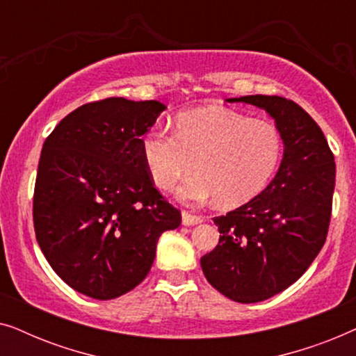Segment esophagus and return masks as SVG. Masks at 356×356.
Returning <instances> with one entry per match:
<instances>
[{"label": "esophagus", "mask_w": 356, "mask_h": 356, "mask_svg": "<svg viewBox=\"0 0 356 356\" xmlns=\"http://www.w3.org/2000/svg\"><path fill=\"white\" fill-rule=\"evenodd\" d=\"M202 222V217L201 216H193V213L189 212H183L181 213V223L186 227H191V225H197V223Z\"/></svg>", "instance_id": "obj_1"}]
</instances>
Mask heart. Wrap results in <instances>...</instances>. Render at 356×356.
<instances>
[{
	"mask_svg": "<svg viewBox=\"0 0 356 356\" xmlns=\"http://www.w3.org/2000/svg\"><path fill=\"white\" fill-rule=\"evenodd\" d=\"M282 149L280 131L267 120L223 106H204L179 113L175 133L154 124L140 138V152L154 184L170 191L193 168L177 197L201 206L220 199L238 207L254 199L274 177Z\"/></svg>",
	"mask_w": 356,
	"mask_h": 356,
	"instance_id": "obj_1",
	"label": "heart"
}]
</instances>
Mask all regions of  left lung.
I'll return each instance as SVG.
<instances>
[{
	"instance_id": "left-lung-1",
	"label": "left lung",
	"mask_w": 356,
	"mask_h": 356,
	"mask_svg": "<svg viewBox=\"0 0 356 356\" xmlns=\"http://www.w3.org/2000/svg\"><path fill=\"white\" fill-rule=\"evenodd\" d=\"M227 102L266 110L284 140L274 179L245 206L213 218L220 240L201 257L213 289L238 303H257L295 284L324 246L335 162L323 131L295 102L277 95Z\"/></svg>"
}]
</instances>
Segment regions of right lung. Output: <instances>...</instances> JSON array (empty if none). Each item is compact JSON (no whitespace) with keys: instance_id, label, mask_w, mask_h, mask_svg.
<instances>
[{"instance_id":"right-lung-1","label":"right lung","mask_w":356,"mask_h":356,"mask_svg":"<svg viewBox=\"0 0 356 356\" xmlns=\"http://www.w3.org/2000/svg\"><path fill=\"white\" fill-rule=\"evenodd\" d=\"M167 108L111 97L71 111L43 144L33 227L48 264L71 289L113 300L152 267L160 235L181 213L154 188L140 138Z\"/></svg>"}]
</instances>
